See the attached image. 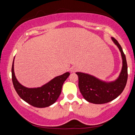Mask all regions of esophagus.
I'll return each instance as SVG.
<instances>
[{
    "instance_id": "esophagus-1",
    "label": "esophagus",
    "mask_w": 135,
    "mask_h": 135,
    "mask_svg": "<svg viewBox=\"0 0 135 135\" xmlns=\"http://www.w3.org/2000/svg\"><path fill=\"white\" fill-rule=\"evenodd\" d=\"M77 70H78V68H77V67H71V68H70V71L71 73H74V72L77 71Z\"/></svg>"
}]
</instances>
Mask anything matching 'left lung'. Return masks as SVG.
Wrapping results in <instances>:
<instances>
[{
  "label": "left lung",
  "instance_id": "1",
  "mask_svg": "<svg viewBox=\"0 0 135 135\" xmlns=\"http://www.w3.org/2000/svg\"><path fill=\"white\" fill-rule=\"evenodd\" d=\"M121 53L122 68L119 76L115 80L106 81L88 73L76 72L79 77V88L87 101L96 104L108 103L117 98L124 90L127 80V65L126 56L119 43L111 37Z\"/></svg>",
  "mask_w": 135,
  "mask_h": 135
}]
</instances>
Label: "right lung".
I'll use <instances>...</instances> for the list:
<instances>
[{
    "label": "right lung",
    "instance_id": "add662e5",
    "mask_svg": "<svg viewBox=\"0 0 135 135\" xmlns=\"http://www.w3.org/2000/svg\"><path fill=\"white\" fill-rule=\"evenodd\" d=\"M14 59L12 66V79L15 89L20 97L27 103L37 108H45L54 104L60 95L63 83L70 76V73L56 76L40 87L27 88L16 78Z\"/></svg>",
    "mask_w": 135,
    "mask_h": 135
}]
</instances>
